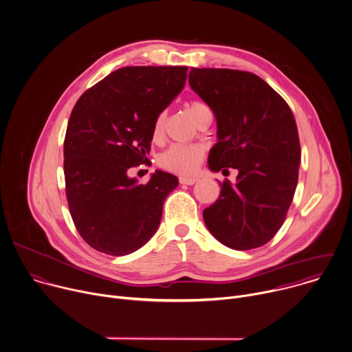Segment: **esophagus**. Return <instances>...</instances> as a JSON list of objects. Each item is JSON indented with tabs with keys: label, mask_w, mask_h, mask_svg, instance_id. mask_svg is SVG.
I'll use <instances>...</instances> for the list:
<instances>
[{
	"label": "esophagus",
	"mask_w": 352,
	"mask_h": 352,
	"mask_svg": "<svg viewBox=\"0 0 352 352\" xmlns=\"http://www.w3.org/2000/svg\"><path fill=\"white\" fill-rule=\"evenodd\" d=\"M197 177H187V176H182L179 177V182L180 184H186V186H192L194 183H197Z\"/></svg>",
	"instance_id": "34e87169"
}]
</instances>
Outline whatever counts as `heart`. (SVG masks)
Segmentation results:
<instances>
[{"instance_id":"heart-1","label":"heart","mask_w":352,"mask_h":352,"mask_svg":"<svg viewBox=\"0 0 352 352\" xmlns=\"http://www.w3.org/2000/svg\"><path fill=\"white\" fill-rule=\"evenodd\" d=\"M187 110L190 117L195 121V124L202 116L210 113L209 107L199 100H191L187 104ZM164 126H165V113H160L153 125L151 133L154 140L162 136ZM204 154H205L204 148L198 144H173L158 157V164L161 168L166 170L180 173V175H190L198 168V165L204 158Z\"/></svg>"}]
</instances>
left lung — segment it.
Returning <instances> with one entry per match:
<instances>
[{
    "mask_svg": "<svg viewBox=\"0 0 352 352\" xmlns=\"http://www.w3.org/2000/svg\"><path fill=\"white\" fill-rule=\"evenodd\" d=\"M191 88L213 110L219 142L209 153L214 172L238 169L204 210L212 235L235 250L265 245L282 227L298 180L300 140L294 116L258 76L231 69H195Z\"/></svg>",
    "mask_w": 352,
    "mask_h": 352,
    "instance_id": "8db88e82",
    "label": "left lung"
}]
</instances>
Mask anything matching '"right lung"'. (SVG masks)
<instances>
[{
    "mask_svg": "<svg viewBox=\"0 0 352 352\" xmlns=\"http://www.w3.org/2000/svg\"><path fill=\"white\" fill-rule=\"evenodd\" d=\"M186 66H128L89 88L76 103L65 138L70 214L94 249L125 256L157 231L176 176L155 170L146 184L128 170L148 165L153 125L182 92Z\"/></svg>",
    "mask_w": 352,
    "mask_h": 352,
    "instance_id": "1",
    "label": "right lung"
}]
</instances>
